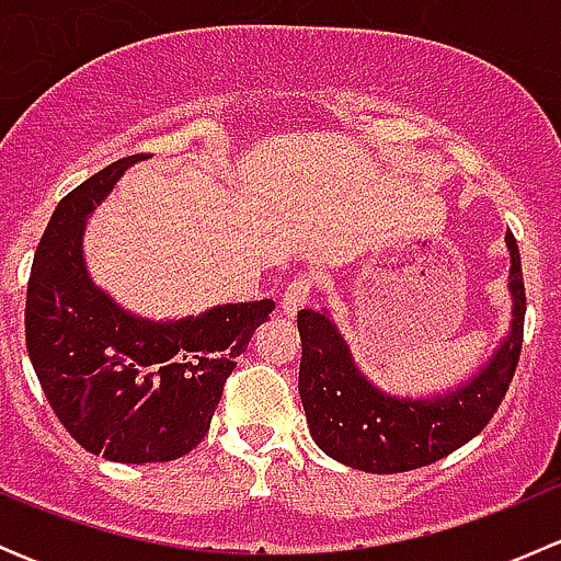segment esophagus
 Returning <instances> with one entry per match:
<instances>
[{"instance_id": "34e87169", "label": "esophagus", "mask_w": 561, "mask_h": 561, "mask_svg": "<svg viewBox=\"0 0 561 561\" xmlns=\"http://www.w3.org/2000/svg\"><path fill=\"white\" fill-rule=\"evenodd\" d=\"M314 287H317L314 274H298L296 279L285 287V293H282V312L296 314L298 309L307 307V304L312 301Z\"/></svg>"}]
</instances>
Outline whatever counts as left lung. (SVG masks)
I'll return each instance as SVG.
<instances>
[{
	"label": "left lung",
	"instance_id": "left-lung-1",
	"mask_svg": "<svg viewBox=\"0 0 561 561\" xmlns=\"http://www.w3.org/2000/svg\"><path fill=\"white\" fill-rule=\"evenodd\" d=\"M511 249L513 328L500 353L467 386L434 399H396L355 369L344 339L325 312L301 309V390L314 443L336 461L360 472L393 474L428 467L478 437L500 410L524 342V274L516 236Z\"/></svg>",
	"mask_w": 561,
	"mask_h": 561
}]
</instances>
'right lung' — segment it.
Instances as JSON below:
<instances>
[{
	"mask_svg": "<svg viewBox=\"0 0 561 561\" xmlns=\"http://www.w3.org/2000/svg\"><path fill=\"white\" fill-rule=\"evenodd\" d=\"M138 160L111 162L61 197L26 287V350L45 399L83 450L118 463L173 461L197 448L236 358L274 309L263 298L151 322L92 285L83 222Z\"/></svg>",
	"mask_w": 561,
	"mask_h": 561,
	"instance_id": "1",
	"label": "right lung"
}]
</instances>
